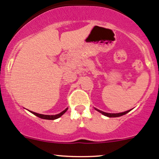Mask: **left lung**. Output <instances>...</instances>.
I'll list each match as a JSON object with an SVG mask.
<instances>
[{"label": "left lung", "mask_w": 159, "mask_h": 159, "mask_svg": "<svg viewBox=\"0 0 159 159\" xmlns=\"http://www.w3.org/2000/svg\"><path fill=\"white\" fill-rule=\"evenodd\" d=\"M95 110H97L98 112H100V113H102V114H104V115H105V116H107V117H120V116L124 115V114H126L128 113V112L129 111H127L122 112V113H118V114H110V113H106V112L98 110V109H96V108H95Z\"/></svg>", "instance_id": "obj_1"}]
</instances>
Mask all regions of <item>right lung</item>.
Instances as JSON below:
<instances>
[{
	"mask_svg": "<svg viewBox=\"0 0 159 159\" xmlns=\"http://www.w3.org/2000/svg\"><path fill=\"white\" fill-rule=\"evenodd\" d=\"M68 108H66L65 110L63 111L62 112H61V113L58 114H56V115H45V114H38V113H35V112H33V111H31L32 114H35V116H37V117H40V118H42V119H45V120H55V119H57L59 118L60 117H61V116L63 115L65 112L67 111Z\"/></svg>",
	"mask_w": 159,
	"mask_h": 159,
	"instance_id": "add662e5",
	"label": "right lung"
}]
</instances>
